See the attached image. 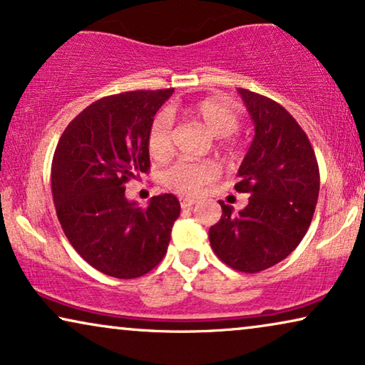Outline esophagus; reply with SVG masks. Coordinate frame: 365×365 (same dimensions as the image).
<instances>
[{
	"instance_id": "esophagus-1",
	"label": "esophagus",
	"mask_w": 365,
	"mask_h": 365,
	"mask_svg": "<svg viewBox=\"0 0 365 365\" xmlns=\"http://www.w3.org/2000/svg\"><path fill=\"white\" fill-rule=\"evenodd\" d=\"M179 201H181V207H184V209L192 207L194 204H196V199H192V197H181Z\"/></svg>"
}]
</instances>
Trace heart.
Instances as JSON below:
<instances>
[{
    "label": "heart",
    "mask_w": 365,
    "mask_h": 365,
    "mask_svg": "<svg viewBox=\"0 0 365 365\" xmlns=\"http://www.w3.org/2000/svg\"><path fill=\"white\" fill-rule=\"evenodd\" d=\"M189 116L196 118L214 136L231 141L239 126V113L231 101L224 98H204L186 108ZM148 149L154 159H166L173 153V118L159 113L148 133ZM217 178V166L211 161H178L163 173L166 187L179 194H196L202 186Z\"/></svg>",
    "instance_id": "1"
}]
</instances>
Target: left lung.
Instances as JSON below:
<instances>
[{"instance_id": "obj_1", "label": "left lung", "mask_w": 365, "mask_h": 365, "mask_svg": "<svg viewBox=\"0 0 365 365\" xmlns=\"http://www.w3.org/2000/svg\"><path fill=\"white\" fill-rule=\"evenodd\" d=\"M237 91L256 134L234 187L251 196L237 214L219 201L222 216L209 229V241L224 264L254 274L286 259L306 236L321 178L311 141L296 119L271 98Z\"/></svg>"}]
</instances>
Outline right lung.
Instances as JSON below:
<instances>
[{
    "label": "right lung",
    "mask_w": 365,
    "mask_h": 365,
    "mask_svg": "<svg viewBox=\"0 0 365 365\" xmlns=\"http://www.w3.org/2000/svg\"><path fill=\"white\" fill-rule=\"evenodd\" d=\"M174 89L98 99L64 129L54 151L51 189L68 241L89 266L118 279L163 261L181 204L154 196L146 209L126 199V182L149 171L148 133Z\"/></svg>",
    "instance_id": "1"
}]
</instances>
